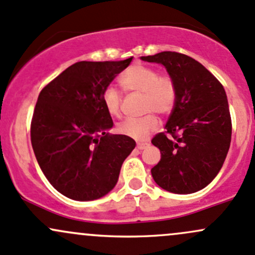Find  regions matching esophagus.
Instances as JSON below:
<instances>
[{"instance_id": "34e87169", "label": "esophagus", "mask_w": 255, "mask_h": 255, "mask_svg": "<svg viewBox=\"0 0 255 255\" xmlns=\"http://www.w3.org/2000/svg\"><path fill=\"white\" fill-rule=\"evenodd\" d=\"M149 144L148 143H138L136 144V149L139 150H144L145 148H148Z\"/></svg>"}]
</instances>
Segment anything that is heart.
Masks as SVG:
<instances>
[{
    "instance_id": "heart-1",
    "label": "heart",
    "mask_w": 255,
    "mask_h": 255,
    "mask_svg": "<svg viewBox=\"0 0 255 255\" xmlns=\"http://www.w3.org/2000/svg\"><path fill=\"white\" fill-rule=\"evenodd\" d=\"M120 84L126 92L143 94L141 107L148 114L138 119L125 120L117 129L121 134L134 140H144L159 126V119L155 114L167 116L175 109L177 103L175 79L168 74H159L152 67L136 63L123 72L120 77ZM101 100L111 116H120L122 99L115 88H106Z\"/></svg>"
}]
</instances>
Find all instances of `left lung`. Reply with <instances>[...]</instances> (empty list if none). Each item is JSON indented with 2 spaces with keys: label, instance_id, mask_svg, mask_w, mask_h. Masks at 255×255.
<instances>
[{
  "label": "left lung",
  "instance_id": "left-lung-1",
  "mask_svg": "<svg viewBox=\"0 0 255 255\" xmlns=\"http://www.w3.org/2000/svg\"><path fill=\"white\" fill-rule=\"evenodd\" d=\"M161 63L177 85V103L165 132L151 143L161 160L151 168L165 191L189 194L208 186L221 170L230 149L232 122L224 87L203 64L179 52L143 56Z\"/></svg>",
  "mask_w": 255,
  "mask_h": 255
}]
</instances>
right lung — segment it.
Segmentation results:
<instances>
[{"label":"right lung","mask_w":255,"mask_h":255,"mask_svg":"<svg viewBox=\"0 0 255 255\" xmlns=\"http://www.w3.org/2000/svg\"><path fill=\"white\" fill-rule=\"evenodd\" d=\"M130 61H80L39 94L30 125L31 145L47 181L67 198L94 200L107 194L135 148L129 136L106 132L114 122L101 100L104 90Z\"/></svg>","instance_id":"1"}]
</instances>
